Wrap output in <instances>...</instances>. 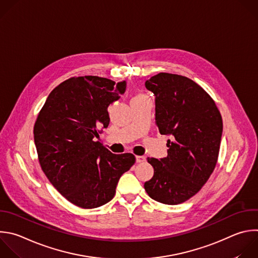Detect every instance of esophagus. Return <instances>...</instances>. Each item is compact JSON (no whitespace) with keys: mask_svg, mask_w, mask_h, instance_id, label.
Listing matches in <instances>:
<instances>
[{"mask_svg":"<svg viewBox=\"0 0 258 258\" xmlns=\"http://www.w3.org/2000/svg\"><path fill=\"white\" fill-rule=\"evenodd\" d=\"M136 161H137V163H144L146 161V157H144V156H136Z\"/></svg>","mask_w":258,"mask_h":258,"instance_id":"esophagus-1","label":"esophagus"}]
</instances>
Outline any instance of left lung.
<instances>
[{
	"instance_id": "obj_1",
	"label": "left lung",
	"mask_w": 258,
	"mask_h": 258,
	"mask_svg": "<svg viewBox=\"0 0 258 258\" xmlns=\"http://www.w3.org/2000/svg\"><path fill=\"white\" fill-rule=\"evenodd\" d=\"M155 96L156 123L167 141V156L147 158L154 175L144 187L165 205H178L198 194L216 167L223 120L211 96L192 80L160 73L145 83Z\"/></svg>"
}]
</instances>
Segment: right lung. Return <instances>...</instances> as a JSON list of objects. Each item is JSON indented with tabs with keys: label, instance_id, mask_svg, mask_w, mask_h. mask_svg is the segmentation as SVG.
Wrapping results in <instances>:
<instances>
[{
	"label": "right lung",
	"instance_id": "add662e5",
	"mask_svg": "<svg viewBox=\"0 0 258 258\" xmlns=\"http://www.w3.org/2000/svg\"><path fill=\"white\" fill-rule=\"evenodd\" d=\"M125 89V81L71 78L50 92L37 116L33 133L41 169L77 207L95 209L110 202L120 176L136 162L133 154H112L99 139L109 124L108 106Z\"/></svg>",
	"mask_w": 258,
	"mask_h": 258
}]
</instances>
